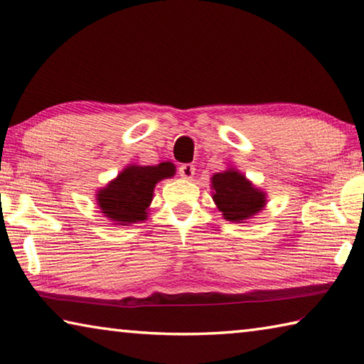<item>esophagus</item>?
<instances>
[{"label":"esophagus","instance_id":"34e87169","mask_svg":"<svg viewBox=\"0 0 364 364\" xmlns=\"http://www.w3.org/2000/svg\"><path fill=\"white\" fill-rule=\"evenodd\" d=\"M178 173H180V176L184 178V180H193V176L196 173V168H194V165L184 164V165H181L180 170H178Z\"/></svg>","mask_w":364,"mask_h":364}]
</instances>
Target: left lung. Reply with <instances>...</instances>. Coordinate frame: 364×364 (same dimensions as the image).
Listing matches in <instances>:
<instances>
[{"label": "left lung", "mask_w": 364, "mask_h": 364, "mask_svg": "<svg viewBox=\"0 0 364 364\" xmlns=\"http://www.w3.org/2000/svg\"><path fill=\"white\" fill-rule=\"evenodd\" d=\"M212 197L225 220L242 223L263 210L267 194L237 170L228 168L212 176Z\"/></svg>", "instance_id": "8db88e82"}]
</instances>
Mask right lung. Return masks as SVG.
<instances>
[{"mask_svg":"<svg viewBox=\"0 0 364 364\" xmlns=\"http://www.w3.org/2000/svg\"><path fill=\"white\" fill-rule=\"evenodd\" d=\"M175 175V165L162 162L159 165H130L106 188L97 191L96 202L104 217L114 225L128 226L147 218L154 188L160 180Z\"/></svg>","mask_w":364,"mask_h":364,"instance_id":"add662e5","label":"right lung"}]
</instances>
